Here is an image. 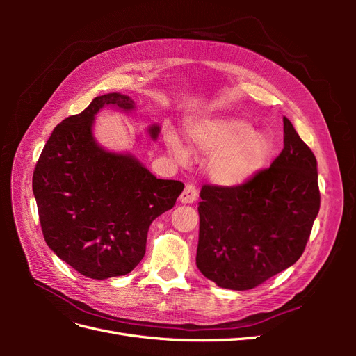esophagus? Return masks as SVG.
Here are the masks:
<instances>
[{"label": "esophagus", "mask_w": 356, "mask_h": 356, "mask_svg": "<svg viewBox=\"0 0 356 356\" xmlns=\"http://www.w3.org/2000/svg\"><path fill=\"white\" fill-rule=\"evenodd\" d=\"M197 196H199L197 187H196L195 184H187V186L184 187V191L181 193L179 200H181L182 203H193V202H195V200L197 199Z\"/></svg>", "instance_id": "obj_1"}]
</instances>
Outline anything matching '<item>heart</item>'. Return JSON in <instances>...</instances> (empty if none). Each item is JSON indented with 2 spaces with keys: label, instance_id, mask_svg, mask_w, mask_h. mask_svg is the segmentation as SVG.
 Instances as JSON below:
<instances>
[{
  "label": "heart",
  "instance_id": "heart-1",
  "mask_svg": "<svg viewBox=\"0 0 356 356\" xmlns=\"http://www.w3.org/2000/svg\"><path fill=\"white\" fill-rule=\"evenodd\" d=\"M190 144L202 154H212L208 172L220 186H239L260 172L272 154V141L258 134L245 118H199L186 124ZM166 144L178 160L188 156V149L175 132L166 134Z\"/></svg>",
  "mask_w": 356,
  "mask_h": 356
}]
</instances>
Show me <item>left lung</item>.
I'll list each match as a JSON object with an SVG mask.
<instances>
[{"label":"left lung","instance_id":"left-lung-1","mask_svg":"<svg viewBox=\"0 0 356 356\" xmlns=\"http://www.w3.org/2000/svg\"><path fill=\"white\" fill-rule=\"evenodd\" d=\"M196 264L221 288L251 289L305 252L321 207L316 157L284 117V148L241 186L200 191Z\"/></svg>","mask_w":356,"mask_h":356}]
</instances>
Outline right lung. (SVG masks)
Listing matches in <instances>:
<instances>
[{
  "label": "right lung",
  "mask_w": 356,
  "mask_h": 356,
  "mask_svg": "<svg viewBox=\"0 0 356 356\" xmlns=\"http://www.w3.org/2000/svg\"><path fill=\"white\" fill-rule=\"evenodd\" d=\"M104 105L132 110L134 101L120 93L96 96L84 111L67 117L51 132L32 177L46 243L92 279L132 272L145 254L149 224L174 208L184 190L181 181L157 179L132 156L95 143L93 117ZM149 134L156 138L159 127Z\"/></svg>",
  "instance_id": "1"
}]
</instances>
